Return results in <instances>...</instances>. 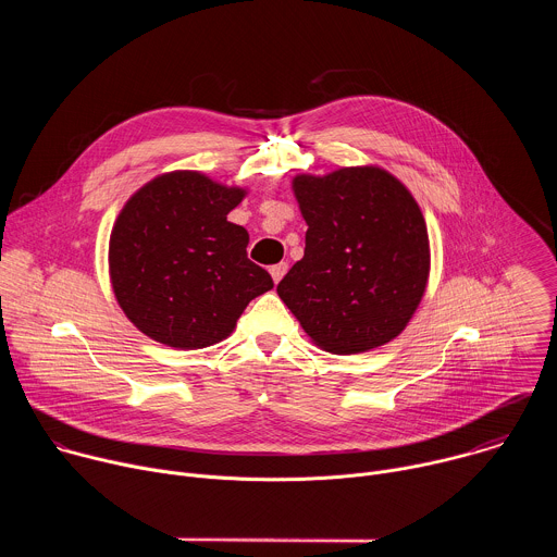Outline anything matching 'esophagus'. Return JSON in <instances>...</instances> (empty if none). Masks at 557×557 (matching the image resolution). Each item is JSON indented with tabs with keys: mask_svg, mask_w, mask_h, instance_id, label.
I'll use <instances>...</instances> for the list:
<instances>
[{
	"mask_svg": "<svg viewBox=\"0 0 557 557\" xmlns=\"http://www.w3.org/2000/svg\"><path fill=\"white\" fill-rule=\"evenodd\" d=\"M286 271H288V264L286 262H280V264H273L271 269H269V273H271V277H273V282L277 284L284 275H286Z\"/></svg>",
	"mask_w": 557,
	"mask_h": 557,
	"instance_id": "esophagus-1",
	"label": "esophagus"
}]
</instances>
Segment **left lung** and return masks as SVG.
Masks as SVG:
<instances>
[{
  "label": "left lung",
  "mask_w": 557,
  "mask_h": 557,
  "mask_svg": "<svg viewBox=\"0 0 557 557\" xmlns=\"http://www.w3.org/2000/svg\"><path fill=\"white\" fill-rule=\"evenodd\" d=\"M293 189L308 224L306 249L277 295L329 352L387 344L408 326L428 284L430 245L417 200L379 168L297 176Z\"/></svg>",
  "instance_id": "1"
}]
</instances>
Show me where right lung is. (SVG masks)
Masks as SVG:
<instances>
[{
    "label": "right lung",
    "mask_w": 557,
    "mask_h": 557,
    "mask_svg": "<svg viewBox=\"0 0 557 557\" xmlns=\"http://www.w3.org/2000/svg\"><path fill=\"white\" fill-rule=\"evenodd\" d=\"M243 198V189L174 172L127 200L110 237V277L140 333L183 350L213 346L273 288L247 258V228L226 220Z\"/></svg>",
    "instance_id": "right-lung-1"
}]
</instances>
